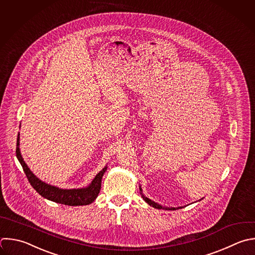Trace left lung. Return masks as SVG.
<instances>
[{"instance_id":"obj_1","label":"left lung","mask_w":255,"mask_h":255,"mask_svg":"<svg viewBox=\"0 0 255 255\" xmlns=\"http://www.w3.org/2000/svg\"><path fill=\"white\" fill-rule=\"evenodd\" d=\"M140 190H141V188H139ZM141 196H142V198H143V200L146 202V203H148L150 206H152V207H154V208H157V209H171V210H174V209H176V208H174V207H171V208H167V207H162L161 205H159V204H157V203H155L154 201H152V200H150L149 198H147V197H145L143 194H141ZM178 208H181V207H178Z\"/></svg>"}]
</instances>
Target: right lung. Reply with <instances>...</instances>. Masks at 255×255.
<instances>
[{
	"label": "right lung",
	"mask_w": 255,
	"mask_h": 255,
	"mask_svg": "<svg viewBox=\"0 0 255 255\" xmlns=\"http://www.w3.org/2000/svg\"><path fill=\"white\" fill-rule=\"evenodd\" d=\"M19 139H20V136L18 134L17 149H16L17 157L26 173V176H27L29 182L37 190V192L39 194H41L43 197H45L49 200H52V201H55L58 203H62L65 205H72V206L88 205V204L92 203L97 198V196L99 195L100 190H101L102 178H103L104 173L107 170V166L104 167L103 170H101L96 175V177L94 178L92 183L86 188L62 189V188H59L56 186H52L50 184L43 182L37 176H35V174L30 170L28 165L25 163V161L21 155V152H20Z\"/></svg>",
	"instance_id": "obj_1"
}]
</instances>
